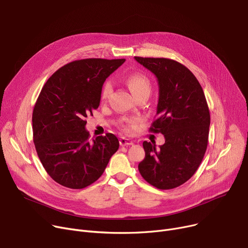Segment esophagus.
Masks as SVG:
<instances>
[{
    "label": "esophagus",
    "instance_id": "1",
    "mask_svg": "<svg viewBox=\"0 0 248 248\" xmlns=\"http://www.w3.org/2000/svg\"><path fill=\"white\" fill-rule=\"evenodd\" d=\"M133 143H134L133 140H130L125 139V138H121V140H120V144H121L122 146L130 145V144H133Z\"/></svg>",
    "mask_w": 248,
    "mask_h": 248
}]
</instances>
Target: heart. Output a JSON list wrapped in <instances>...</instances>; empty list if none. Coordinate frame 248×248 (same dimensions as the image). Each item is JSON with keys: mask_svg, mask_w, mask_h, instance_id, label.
Returning a JSON list of instances; mask_svg holds the SVG:
<instances>
[{"mask_svg": "<svg viewBox=\"0 0 248 248\" xmlns=\"http://www.w3.org/2000/svg\"><path fill=\"white\" fill-rule=\"evenodd\" d=\"M126 85L128 87V89L130 90L131 93H133L135 96L140 93H148L150 94L151 93V81L150 79L147 78V77H145L142 74H133L126 78L125 79ZM112 91L110 82L107 81L104 84L102 91H101V98L102 100H107V98L109 96L110 93ZM124 128L125 130H128V126L127 125H124Z\"/></svg>", "mask_w": 248, "mask_h": 248, "instance_id": "1", "label": "heart"}]
</instances>
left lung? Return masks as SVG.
Returning <instances> with one entry per match:
<instances>
[{"label":"left lung","mask_w":248,"mask_h":248,"mask_svg":"<svg viewBox=\"0 0 248 248\" xmlns=\"http://www.w3.org/2000/svg\"><path fill=\"white\" fill-rule=\"evenodd\" d=\"M157 78L156 120L150 128L166 142L143 141L145 157L139 164L141 176L158 189L184 185L204 156L210 124L205 95L194 75L184 64L164 58L135 57Z\"/></svg>","instance_id":"obj_1"}]
</instances>
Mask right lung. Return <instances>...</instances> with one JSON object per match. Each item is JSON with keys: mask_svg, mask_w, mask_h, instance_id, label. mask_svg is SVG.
Segmentation results:
<instances>
[{"mask_svg": "<svg viewBox=\"0 0 248 248\" xmlns=\"http://www.w3.org/2000/svg\"><path fill=\"white\" fill-rule=\"evenodd\" d=\"M124 62L74 61L43 87L32 111V135L44 169L61 186L80 189L93 184L119 150V140L112 134L90 140L86 118L100 106L106 78Z\"/></svg>", "mask_w": 248, "mask_h": 248, "instance_id": "obj_1", "label": "right lung"}]
</instances>
